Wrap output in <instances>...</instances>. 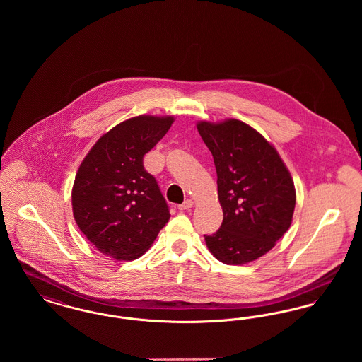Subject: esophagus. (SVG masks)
I'll list each match as a JSON object with an SVG mask.
<instances>
[{
	"mask_svg": "<svg viewBox=\"0 0 362 362\" xmlns=\"http://www.w3.org/2000/svg\"><path fill=\"white\" fill-rule=\"evenodd\" d=\"M192 205H194V202L191 199H186L182 205H179V210H187L189 207H192Z\"/></svg>",
	"mask_w": 362,
	"mask_h": 362,
	"instance_id": "obj_1",
	"label": "esophagus"
}]
</instances>
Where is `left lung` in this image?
Here are the masks:
<instances>
[{
	"instance_id": "1",
	"label": "left lung",
	"mask_w": 362,
	"mask_h": 362,
	"mask_svg": "<svg viewBox=\"0 0 362 362\" xmlns=\"http://www.w3.org/2000/svg\"><path fill=\"white\" fill-rule=\"evenodd\" d=\"M213 155L224 218L207 248L225 264H244L269 252L292 224L296 189L274 146L238 119L199 122Z\"/></svg>"
}]
</instances>
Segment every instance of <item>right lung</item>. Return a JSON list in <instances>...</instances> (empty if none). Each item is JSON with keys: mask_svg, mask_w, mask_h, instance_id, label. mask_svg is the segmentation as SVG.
Listing matches in <instances>:
<instances>
[{"mask_svg": "<svg viewBox=\"0 0 362 362\" xmlns=\"http://www.w3.org/2000/svg\"><path fill=\"white\" fill-rule=\"evenodd\" d=\"M173 117L139 115L112 127L83 160L71 189L73 216L102 254L137 259L171 214L144 156L167 134Z\"/></svg>", "mask_w": 362, "mask_h": 362, "instance_id": "add662e5", "label": "right lung"}]
</instances>
